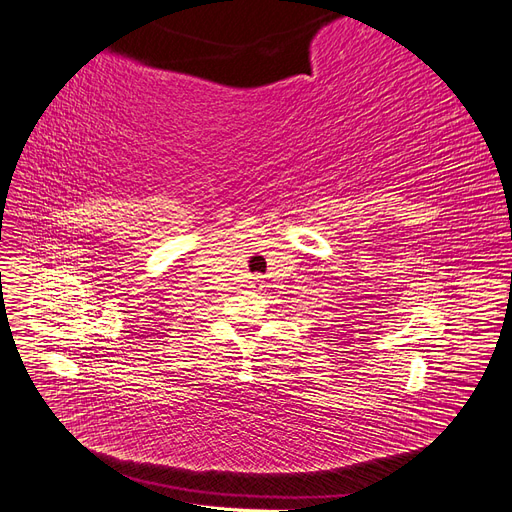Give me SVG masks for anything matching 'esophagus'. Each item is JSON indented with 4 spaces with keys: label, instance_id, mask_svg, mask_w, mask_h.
Here are the masks:
<instances>
[{
    "label": "esophagus",
    "instance_id": "esophagus-1",
    "mask_svg": "<svg viewBox=\"0 0 512 512\" xmlns=\"http://www.w3.org/2000/svg\"><path fill=\"white\" fill-rule=\"evenodd\" d=\"M252 286H254V288L262 286V280H260V277H254V282H252Z\"/></svg>",
    "mask_w": 512,
    "mask_h": 512
}]
</instances>
